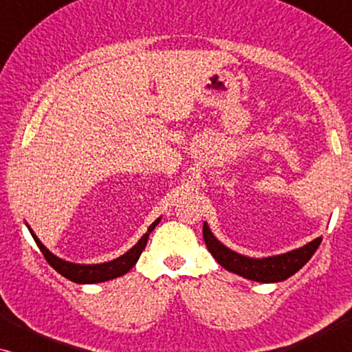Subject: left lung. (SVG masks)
Masks as SVG:
<instances>
[{"mask_svg":"<svg viewBox=\"0 0 352 352\" xmlns=\"http://www.w3.org/2000/svg\"><path fill=\"white\" fill-rule=\"evenodd\" d=\"M204 239L208 252L213 254V258L224 269L239 274V276L248 278V280L264 283L282 282L292 277L293 274H296L309 261L322 242V237H317L305 247L292 250V252L283 254H277V256L248 258L232 252V250L221 243L206 223H204Z\"/></svg>","mask_w":352,"mask_h":352,"instance_id":"1","label":"left lung"}]
</instances>
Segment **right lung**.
I'll list each match as a JSON object with an SVG mask.
<instances>
[{
  "mask_svg": "<svg viewBox=\"0 0 352 352\" xmlns=\"http://www.w3.org/2000/svg\"><path fill=\"white\" fill-rule=\"evenodd\" d=\"M158 223H160V218L153 221L151 228L147 229V232L142 235L141 240H139V242L134 245L129 252L122 254V256L117 259H113V261L102 263V264H75V263L64 261V259L57 258L56 254H52L50 250L40 242V239L33 234V230L30 228H28V230H30L32 237L36 242L38 248H40L41 253L45 254L46 261L50 263L51 266L60 274V276H64L65 278H69V280L75 283H99L105 280H112V278H117L120 276H124L129 269H133L134 264L138 263L139 256H141L142 250L146 248L148 234L155 229V226Z\"/></svg>",
  "mask_w": 352,
  "mask_h": 352,
  "instance_id": "add662e5",
  "label": "right lung"
}]
</instances>
